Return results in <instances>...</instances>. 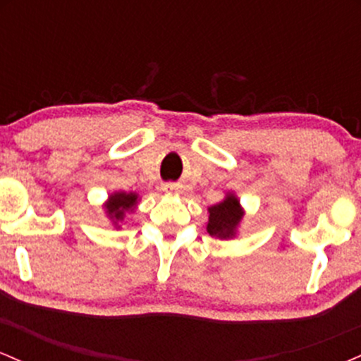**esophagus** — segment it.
Masks as SVG:
<instances>
[{
    "label": "esophagus",
    "mask_w": 361,
    "mask_h": 361,
    "mask_svg": "<svg viewBox=\"0 0 361 361\" xmlns=\"http://www.w3.org/2000/svg\"><path fill=\"white\" fill-rule=\"evenodd\" d=\"M161 190H163L164 193H178V192H180V186L175 185V183H164L163 188H161Z\"/></svg>",
    "instance_id": "1"
}]
</instances>
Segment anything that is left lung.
<instances>
[{"mask_svg":"<svg viewBox=\"0 0 361 361\" xmlns=\"http://www.w3.org/2000/svg\"><path fill=\"white\" fill-rule=\"evenodd\" d=\"M244 209L233 192L226 193L222 202L209 207L207 233L219 239H233L244 219Z\"/></svg>","mask_w":361,"mask_h":361,"instance_id":"8db88e82","label":"left lung"}]
</instances>
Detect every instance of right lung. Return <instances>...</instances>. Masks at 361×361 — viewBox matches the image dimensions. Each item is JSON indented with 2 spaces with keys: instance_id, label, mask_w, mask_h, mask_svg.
<instances>
[{
  "instance_id": "add662e5",
  "label": "right lung",
  "mask_w": 361,
  "mask_h": 361,
  "mask_svg": "<svg viewBox=\"0 0 361 361\" xmlns=\"http://www.w3.org/2000/svg\"><path fill=\"white\" fill-rule=\"evenodd\" d=\"M139 204V195L135 192H114L109 195L106 202L103 204L106 217L114 224L115 229H120L126 214L134 212Z\"/></svg>"
}]
</instances>
